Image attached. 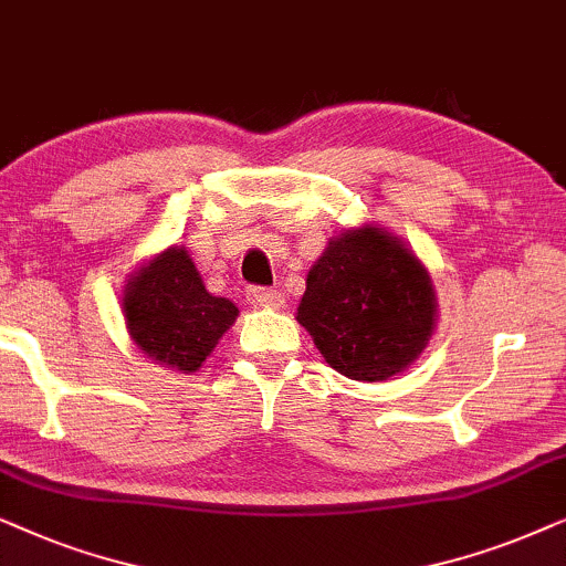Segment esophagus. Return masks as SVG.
Returning a JSON list of instances; mask_svg holds the SVG:
<instances>
[{
	"instance_id": "1",
	"label": "esophagus",
	"mask_w": 566,
	"mask_h": 566,
	"mask_svg": "<svg viewBox=\"0 0 566 566\" xmlns=\"http://www.w3.org/2000/svg\"><path fill=\"white\" fill-rule=\"evenodd\" d=\"M245 295H248V303L255 305V307H282L284 305L282 292H276V290L248 287Z\"/></svg>"
}]
</instances>
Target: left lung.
Returning <instances> with one entry per match:
<instances>
[{"label": "left lung", "mask_w": 566, "mask_h": 566, "mask_svg": "<svg viewBox=\"0 0 566 566\" xmlns=\"http://www.w3.org/2000/svg\"><path fill=\"white\" fill-rule=\"evenodd\" d=\"M300 300L297 321L323 359L352 380L403 373L434 331L429 271L401 238L365 224L331 238Z\"/></svg>", "instance_id": "left-lung-1"}]
</instances>
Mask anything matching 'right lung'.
<instances>
[{
  "label": "right lung",
  "mask_w": 566,
  "mask_h": 566,
  "mask_svg": "<svg viewBox=\"0 0 566 566\" xmlns=\"http://www.w3.org/2000/svg\"><path fill=\"white\" fill-rule=\"evenodd\" d=\"M134 344L157 365L196 373L238 318L228 297L209 295L186 248L172 245L134 271L124 287Z\"/></svg>",
  "instance_id": "right-lung-1"
}]
</instances>
